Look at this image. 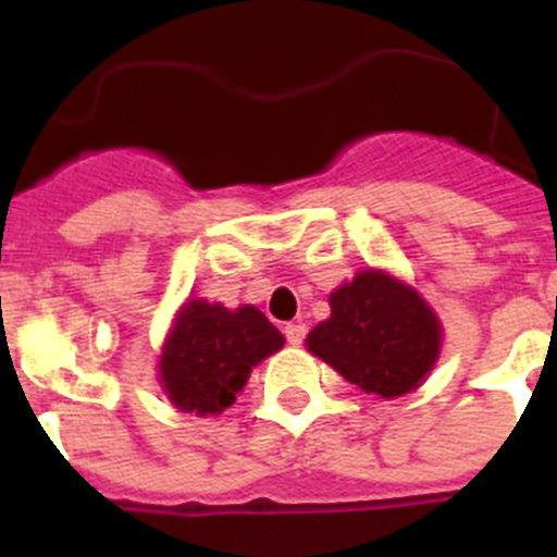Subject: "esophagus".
I'll list each match as a JSON object with an SVG mask.
<instances>
[{"instance_id":"34e87169","label":"esophagus","mask_w":557,"mask_h":557,"mask_svg":"<svg viewBox=\"0 0 557 557\" xmlns=\"http://www.w3.org/2000/svg\"><path fill=\"white\" fill-rule=\"evenodd\" d=\"M284 337H287L289 346H301L304 337H307V326L304 323H287L284 326Z\"/></svg>"}]
</instances>
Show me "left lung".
<instances>
[{"instance_id": "obj_1", "label": "left lung", "mask_w": 557, "mask_h": 557, "mask_svg": "<svg viewBox=\"0 0 557 557\" xmlns=\"http://www.w3.org/2000/svg\"><path fill=\"white\" fill-rule=\"evenodd\" d=\"M329 304L332 318L307 337L314 357L382 398L405 396L424 382L441 351V323L416 289L379 270H362Z\"/></svg>"}]
</instances>
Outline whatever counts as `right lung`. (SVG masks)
Segmentation results:
<instances>
[{
	"label": "right lung",
	"instance_id": "right-lung-1",
	"mask_svg": "<svg viewBox=\"0 0 557 557\" xmlns=\"http://www.w3.org/2000/svg\"><path fill=\"white\" fill-rule=\"evenodd\" d=\"M284 346L282 332L256 307L186 301L164 354L161 385L184 412H223L236 401L256 362Z\"/></svg>",
	"mask_w": 557,
	"mask_h": 557
}]
</instances>
